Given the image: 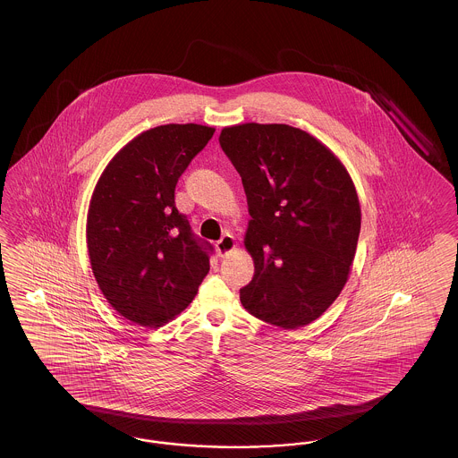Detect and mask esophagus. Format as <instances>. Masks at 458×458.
Here are the masks:
<instances>
[{
	"label": "esophagus",
	"instance_id": "34e87169",
	"mask_svg": "<svg viewBox=\"0 0 458 458\" xmlns=\"http://www.w3.org/2000/svg\"><path fill=\"white\" fill-rule=\"evenodd\" d=\"M235 247H237V243H235V239H233L230 233L223 235L221 240L216 242V252H218L221 258H226Z\"/></svg>",
	"mask_w": 458,
	"mask_h": 458
}]
</instances>
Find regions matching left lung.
Instances as JSON below:
<instances>
[{
    "mask_svg": "<svg viewBox=\"0 0 458 458\" xmlns=\"http://www.w3.org/2000/svg\"><path fill=\"white\" fill-rule=\"evenodd\" d=\"M219 146L242 176L252 282L240 302L264 323L295 329L340 295L360 233V204L342 161L284 123L225 127Z\"/></svg>",
    "mask_w": 458,
    "mask_h": 458,
    "instance_id": "8db88e82",
    "label": "left lung"
}]
</instances>
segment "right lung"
<instances>
[{"label":"right lung","mask_w":458,"mask_h":458,"mask_svg":"<svg viewBox=\"0 0 458 458\" xmlns=\"http://www.w3.org/2000/svg\"><path fill=\"white\" fill-rule=\"evenodd\" d=\"M215 129L170 123L139 133L99 176L88 213L94 278L135 325L163 327L194 301L213 247L174 206V187Z\"/></svg>","instance_id":"right-lung-1"}]
</instances>
